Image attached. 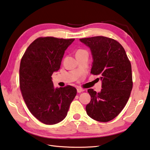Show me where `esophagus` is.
<instances>
[{
  "instance_id": "esophagus-1",
  "label": "esophagus",
  "mask_w": 150,
  "mask_h": 150,
  "mask_svg": "<svg viewBox=\"0 0 150 150\" xmlns=\"http://www.w3.org/2000/svg\"><path fill=\"white\" fill-rule=\"evenodd\" d=\"M77 92H78V93H81V92H83V91H84V90L83 88H77Z\"/></svg>"
}]
</instances>
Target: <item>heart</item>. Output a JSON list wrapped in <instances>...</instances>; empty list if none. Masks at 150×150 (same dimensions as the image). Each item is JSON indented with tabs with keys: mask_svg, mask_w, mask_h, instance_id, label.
Instances as JSON below:
<instances>
[{
	"mask_svg": "<svg viewBox=\"0 0 150 150\" xmlns=\"http://www.w3.org/2000/svg\"><path fill=\"white\" fill-rule=\"evenodd\" d=\"M81 51H83V50H77V52H81Z\"/></svg>",
	"mask_w": 150,
	"mask_h": 150,
	"instance_id": "1",
	"label": "heart"
}]
</instances>
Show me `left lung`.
I'll return each mask as SVG.
<instances>
[{
  "mask_svg": "<svg viewBox=\"0 0 150 150\" xmlns=\"http://www.w3.org/2000/svg\"><path fill=\"white\" fill-rule=\"evenodd\" d=\"M91 48L93 62L91 73L100 75L102 90H88L91 100L86 106L90 117L108 122L123 110L132 88L131 64L124 48L111 38L97 36L80 39Z\"/></svg>",
  "mask_w": 150,
  "mask_h": 150,
  "instance_id": "1",
  "label": "left lung"
}]
</instances>
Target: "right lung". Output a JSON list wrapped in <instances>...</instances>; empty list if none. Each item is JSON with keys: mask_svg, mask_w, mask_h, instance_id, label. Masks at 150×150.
I'll return each instance as SVG.
<instances>
[{"mask_svg": "<svg viewBox=\"0 0 150 150\" xmlns=\"http://www.w3.org/2000/svg\"><path fill=\"white\" fill-rule=\"evenodd\" d=\"M74 40L37 38L21 58V94L30 112L44 124L54 125L63 120L77 94V89L70 85L54 88L51 77L60 68L65 50Z\"/></svg>", "mask_w": 150, "mask_h": 150, "instance_id": "add662e5", "label": "right lung"}]
</instances>
